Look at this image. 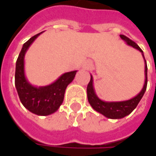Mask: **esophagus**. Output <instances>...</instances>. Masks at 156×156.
Here are the masks:
<instances>
[{
	"label": "esophagus",
	"instance_id": "obj_1",
	"mask_svg": "<svg viewBox=\"0 0 156 156\" xmlns=\"http://www.w3.org/2000/svg\"><path fill=\"white\" fill-rule=\"evenodd\" d=\"M92 66H93V65H92V62H86L84 63V65H83V68L86 69H91Z\"/></svg>",
	"mask_w": 156,
	"mask_h": 156
}]
</instances>
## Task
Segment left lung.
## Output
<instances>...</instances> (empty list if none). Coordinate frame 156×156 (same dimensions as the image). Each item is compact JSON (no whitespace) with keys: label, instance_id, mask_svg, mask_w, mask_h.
<instances>
[{"label":"left lung","instance_id":"1","mask_svg":"<svg viewBox=\"0 0 156 156\" xmlns=\"http://www.w3.org/2000/svg\"><path fill=\"white\" fill-rule=\"evenodd\" d=\"M120 37L126 42L127 45L133 47L134 48L141 52V55L143 57L144 64H145V71H144L145 81H144L143 87L140 91V93L137 94L135 97L129 100H126V101H103V100L100 99L95 93V90L94 87V79L92 75H90V81L88 82L87 87V100H88V102H89L90 106L96 112L101 114L105 117H107L108 119H115V120L122 119L123 117L127 116L129 114L132 113V111L137 107V105L140 102V101L145 93L147 83V62H146V60H145L144 54H143L142 50L135 42L129 39L127 36H125L123 34H120Z\"/></svg>","mask_w":156,"mask_h":156}]
</instances>
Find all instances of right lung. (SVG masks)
<instances>
[{
  "label": "right lung",
  "instance_id": "obj_1",
  "mask_svg": "<svg viewBox=\"0 0 156 156\" xmlns=\"http://www.w3.org/2000/svg\"><path fill=\"white\" fill-rule=\"evenodd\" d=\"M41 34H35L25 42L15 65V83L22 105L34 115L46 116L55 113L62 104L65 90L74 80L77 70L64 73L56 81L46 86H34L25 75V55L29 47Z\"/></svg>",
  "mask_w": 156,
  "mask_h": 156
}]
</instances>
